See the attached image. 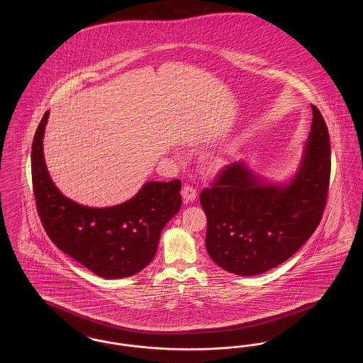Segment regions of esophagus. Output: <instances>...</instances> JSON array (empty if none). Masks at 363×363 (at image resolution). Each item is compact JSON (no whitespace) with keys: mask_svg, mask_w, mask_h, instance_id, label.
Returning a JSON list of instances; mask_svg holds the SVG:
<instances>
[{"mask_svg":"<svg viewBox=\"0 0 363 363\" xmlns=\"http://www.w3.org/2000/svg\"><path fill=\"white\" fill-rule=\"evenodd\" d=\"M181 194L185 203H191L197 197V189L191 185H185L181 190Z\"/></svg>","mask_w":363,"mask_h":363,"instance_id":"esophagus-1","label":"esophagus"}]
</instances>
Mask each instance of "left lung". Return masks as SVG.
Instances as JSON below:
<instances>
[{"label":"left lung","mask_w":363,"mask_h":363,"mask_svg":"<svg viewBox=\"0 0 363 363\" xmlns=\"http://www.w3.org/2000/svg\"><path fill=\"white\" fill-rule=\"evenodd\" d=\"M293 181L265 185L245 163L225 166L200 193L208 255L235 275L262 274L290 259L320 225L328 197L330 143L320 110Z\"/></svg>","instance_id":"left-lung-1"}]
</instances>
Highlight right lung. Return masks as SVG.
I'll return each mask as SVG.
<instances>
[{
  "label": "right lung",
  "mask_w": 363,
  "mask_h": 363,
  "mask_svg": "<svg viewBox=\"0 0 363 363\" xmlns=\"http://www.w3.org/2000/svg\"><path fill=\"white\" fill-rule=\"evenodd\" d=\"M49 111L35 132L31 152L38 215L55 246L104 279L132 277L155 257L160 233L181 208V181L147 182L120 206L91 208L65 197L52 184L43 157Z\"/></svg>",
  "instance_id": "add662e5"
}]
</instances>
